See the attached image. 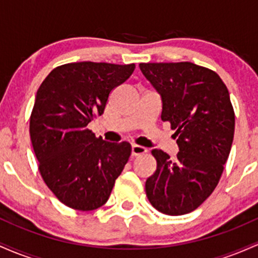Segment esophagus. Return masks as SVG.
Wrapping results in <instances>:
<instances>
[{"mask_svg":"<svg viewBox=\"0 0 258 258\" xmlns=\"http://www.w3.org/2000/svg\"><path fill=\"white\" fill-rule=\"evenodd\" d=\"M146 153H147V149L144 147L132 146V148H131L132 158H135V156H138V155H142V154H146Z\"/></svg>","mask_w":258,"mask_h":258,"instance_id":"obj_1","label":"esophagus"}]
</instances>
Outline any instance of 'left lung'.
Here are the masks:
<instances>
[{
  "label": "left lung",
  "mask_w": 258,
  "mask_h": 258,
  "mask_svg": "<svg viewBox=\"0 0 258 258\" xmlns=\"http://www.w3.org/2000/svg\"><path fill=\"white\" fill-rule=\"evenodd\" d=\"M141 72L161 96V120L174 130L176 159L152 150L156 171L146 182L150 204L165 215L194 211L220 182L234 137L229 92L212 70L190 61L141 63Z\"/></svg>",
  "instance_id": "left-lung-1"
}]
</instances>
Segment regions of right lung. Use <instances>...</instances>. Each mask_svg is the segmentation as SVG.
Here are the masks:
<instances>
[{"mask_svg": "<svg viewBox=\"0 0 258 258\" xmlns=\"http://www.w3.org/2000/svg\"><path fill=\"white\" fill-rule=\"evenodd\" d=\"M135 64L80 61L57 67L40 88L30 116L38 170L64 205L92 211L108 201L131 155L127 142L110 143L87 128L104 112L109 94Z\"/></svg>", "mask_w": 258, "mask_h": 258, "instance_id": "obj_1", "label": "right lung"}]
</instances>
